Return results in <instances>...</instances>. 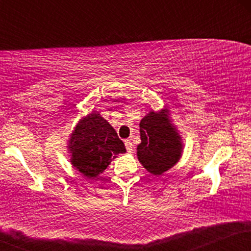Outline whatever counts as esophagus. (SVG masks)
I'll use <instances>...</instances> for the list:
<instances>
[{"label": "esophagus", "mask_w": 251, "mask_h": 251, "mask_svg": "<svg viewBox=\"0 0 251 251\" xmlns=\"http://www.w3.org/2000/svg\"><path fill=\"white\" fill-rule=\"evenodd\" d=\"M125 148H126V150H127L128 152H131L132 151V149H133V144H132V142L129 139H125Z\"/></svg>", "instance_id": "obj_1"}]
</instances>
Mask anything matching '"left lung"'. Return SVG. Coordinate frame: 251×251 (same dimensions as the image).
<instances>
[{
    "label": "left lung",
    "instance_id": "8db88e82",
    "mask_svg": "<svg viewBox=\"0 0 251 251\" xmlns=\"http://www.w3.org/2000/svg\"><path fill=\"white\" fill-rule=\"evenodd\" d=\"M142 143L137 155L143 166L152 175H162L179 160L180 137L170 123L168 109L150 112L139 124Z\"/></svg>",
    "mask_w": 251,
    "mask_h": 251
}]
</instances>
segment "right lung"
Masks as SVG:
<instances>
[{"label": "right lung", "instance_id": "1", "mask_svg": "<svg viewBox=\"0 0 251 251\" xmlns=\"http://www.w3.org/2000/svg\"><path fill=\"white\" fill-rule=\"evenodd\" d=\"M68 148L73 166L88 178L102 174L117 154L126 152L117 132L98 112H92L77 124Z\"/></svg>", "mask_w": 251, "mask_h": 251}]
</instances>
